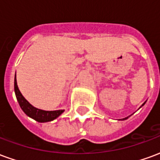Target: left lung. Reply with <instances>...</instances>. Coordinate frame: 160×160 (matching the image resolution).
Segmentation results:
<instances>
[{
    "mask_svg": "<svg viewBox=\"0 0 160 160\" xmlns=\"http://www.w3.org/2000/svg\"><path fill=\"white\" fill-rule=\"evenodd\" d=\"M145 104H146V102H145V103H143V104H142V105H141V107H142V106H143V105H144ZM141 107H140V108H141ZM128 118H123V119H122V120H126V119H128Z\"/></svg>",
    "mask_w": 160,
    "mask_h": 160,
    "instance_id": "8db88e82",
    "label": "left lung"
}]
</instances>
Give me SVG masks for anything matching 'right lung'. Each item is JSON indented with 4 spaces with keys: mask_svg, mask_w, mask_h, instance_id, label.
<instances>
[{
    "mask_svg": "<svg viewBox=\"0 0 160 160\" xmlns=\"http://www.w3.org/2000/svg\"><path fill=\"white\" fill-rule=\"evenodd\" d=\"M14 92H15L17 100L19 102V104L22 111L25 112L26 116L29 118H32L38 122H47L55 120L56 118L59 117L60 115L62 114L64 110H57V111H43L41 109L34 107L33 105L30 104L28 101L24 98L20 91H19L18 85H17V80H16V73L14 77Z\"/></svg>",
    "mask_w": 160,
    "mask_h": 160,
    "instance_id": "1",
    "label": "right lung"
}]
</instances>
